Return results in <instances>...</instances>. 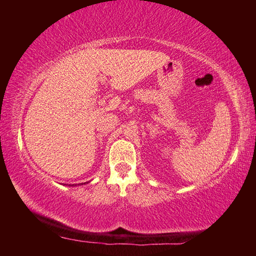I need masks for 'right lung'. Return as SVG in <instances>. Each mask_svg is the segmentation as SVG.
<instances>
[{
  "instance_id": "obj_1",
  "label": "right lung",
  "mask_w": 256,
  "mask_h": 256,
  "mask_svg": "<svg viewBox=\"0 0 256 256\" xmlns=\"http://www.w3.org/2000/svg\"><path fill=\"white\" fill-rule=\"evenodd\" d=\"M84 184H86V183H84Z\"/></svg>"
}]
</instances>
